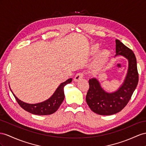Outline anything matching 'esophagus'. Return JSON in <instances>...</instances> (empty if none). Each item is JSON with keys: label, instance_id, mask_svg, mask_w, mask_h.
I'll list each match as a JSON object with an SVG mask.
<instances>
[{"label": "esophagus", "instance_id": "esophagus-1", "mask_svg": "<svg viewBox=\"0 0 146 146\" xmlns=\"http://www.w3.org/2000/svg\"><path fill=\"white\" fill-rule=\"evenodd\" d=\"M83 73H77L75 76L74 78V80L75 81H78L79 80H80L83 77Z\"/></svg>", "mask_w": 146, "mask_h": 146}]
</instances>
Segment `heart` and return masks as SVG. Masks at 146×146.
<instances>
[{
	"instance_id": "obj_1",
	"label": "heart",
	"mask_w": 146,
	"mask_h": 146,
	"mask_svg": "<svg viewBox=\"0 0 146 146\" xmlns=\"http://www.w3.org/2000/svg\"><path fill=\"white\" fill-rule=\"evenodd\" d=\"M100 46L98 44L92 45L90 49V53L92 55H94L98 53L99 50ZM110 56V52L109 50L107 49L102 50L97 55L96 57L94 60V62L93 63V68L94 70H99L102 69L103 67L106 65L108 62Z\"/></svg>"
}]
</instances>
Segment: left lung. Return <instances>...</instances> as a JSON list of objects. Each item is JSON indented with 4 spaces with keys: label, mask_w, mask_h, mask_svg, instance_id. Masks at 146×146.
I'll return each mask as SVG.
<instances>
[{
    "label": "left lung",
    "mask_w": 146,
    "mask_h": 146,
    "mask_svg": "<svg viewBox=\"0 0 146 146\" xmlns=\"http://www.w3.org/2000/svg\"><path fill=\"white\" fill-rule=\"evenodd\" d=\"M115 42V57L121 55L128 60V72L123 83L117 91L109 93L102 88L96 78L89 80V89L86 100L91 110L100 115H110L120 111L128 103L139 80L134 52L119 40L116 39Z\"/></svg>",
    "instance_id": "8db88e82"
}]
</instances>
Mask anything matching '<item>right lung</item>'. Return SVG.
Segmentation results:
<instances>
[{
  "label": "right lung",
  "instance_id": "obj_1",
  "mask_svg": "<svg viewBox=\"0 0 146 146\" xmlns=\"http://www.w3.org/2000/svg\"><path fill=\"white\" fill-rule=\"evenodd\" d=\"M72 81V78H70V79L67 80L66 81L61 83L57 88V89H56L53 95L49 99L45 100L44 102L35 104H28L21 101V100L17 98L16 96L13 94V92L11 89L10 90L12 91V94H13L18 104L25 110L35 115H47L54 113V112L58 110L65 98L64 91H63L65 86L71 83Z\"/></svg>",
  "mask_w": 146,
  "mask_h": 146
}]
</instances>
